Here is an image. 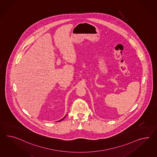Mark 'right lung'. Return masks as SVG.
Returning <instances> with one entry per match:
<instances>
[{
	"label": "right lung",
	"instance_id": "add662e5",
	"mask_svg": "<svg viewBox=\"0 0 157 157\" xmlns=\"http://www.w3.org/2000/svg\"><path fill=\"white\" fill-rule=\"evenodd\" d=\"M65 117V116L64 117V118H62V119H61V120H60V121H62V120H64V118Z\"/></svg>",
	"mask_w": 157,
	"mask_h": 157
}]
</instances>
